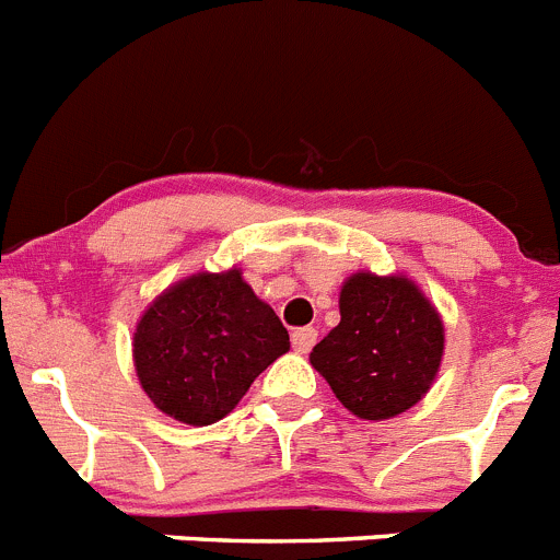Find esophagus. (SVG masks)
<instances>
[{
    "label": "esophagus",
    "instance_id": "obj_1",
    "mask_svg": "<svg viewBox=\"0 0 560 560\" xmlns=\"http://www.w3.org/2000/svg\"><path fill=\"white\" fill-rule=\"evenodd\" d=\"M291 345H294L296 353H308V350L316 345V330L314 328H296L294 334H291Z\"/></svg>",
    "mask_w": 560,
    "mask_h": 560
}]
</instances>
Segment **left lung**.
<instances>
[{"mask_svg":"<svg viewBox=\"0 0 560 560\" xmlns=\"http://www.w3.org/2000/svg\"><path fill=\"white\" fill-rule=\"evenodd\" d=\"M339 325L311 350V368L361 420H389L432 389L446 328L415 280L355 271L339 291Z\"/></svg>","mask_w":560,"mask_h":560,"instance_id":"left-lung-1","label":"left lung"}]
</instances>
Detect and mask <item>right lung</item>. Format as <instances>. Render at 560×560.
Wrapping results in <instances>:
<instances>
[{
  "mask_svg": "<svg viewBox=\"0 0 560 560\" xmlns=\"http://www.w3.org/2000/svg\"><path fill=\"white\" fill-rule=\"evenodd\" d=\"M133 370L151 404L187 427H210L252 381L289 353V330L244 271H196L167 285L133 328Z\"/></svg>",
  "mask_w": 560,
  "mask_h": 560,
  "instance_id": "right-lung-1",
  "label": "right lung"
}]
</instances>
